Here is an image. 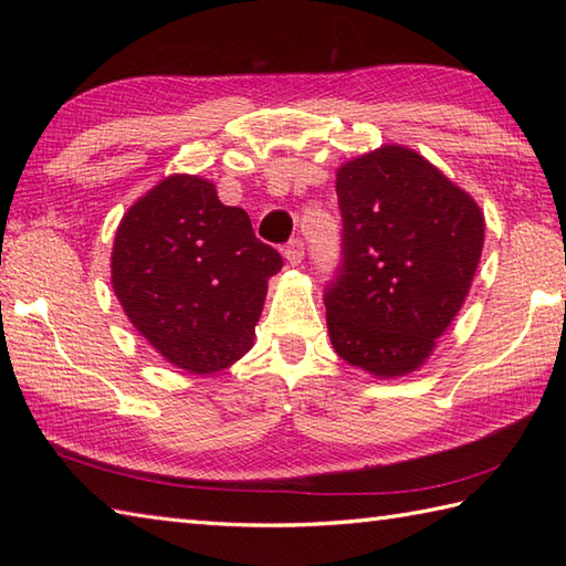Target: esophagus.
Wrapping results in <instances>:
<instances>
[{
	"mask_svg": "<svg viewBox=\"0 0 566 566\" xmlns=\"http://www.w3.org/2000/svg\"><path fill=\"white\" fill-rule=\"evenodd\" d=\"M282 255H284V260L290 262V264L302 262L304 260V240L302 238H292L290 243L282 248Z\"/></svg>",
	"mask_w": 566,
	"mask_h": 566,
	"instance_id": "34e87169",
	"label": "esophagus"
}]
</instances>
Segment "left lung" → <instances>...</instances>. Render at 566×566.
Wrapping results in <instances>:
<instances>
[{
	"label": "left lung",
	"mask_w": 566,
	"mask_h": 566,
	"mask_svg": "<svg viewBox=\"0 0 566 566\" xmlns=\"http://www.w3.org/2000/svg\"><path fill=\"white\" fill-rule=\"evenodd\" d=\"M343 260L328 284V335L347 365L403 377L430 357L472 286L484 213L423 155L381 146L335 175Z\"/></svg>",
	"instance_id": "left-lung-1"
}]
</instances>
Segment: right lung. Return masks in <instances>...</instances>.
Masks as SVG:
<instances>
[{"instance_id": "obj_1", "label": "right lung", "mask_w": 566, "mask_h": 566, "mask_svg": "<svg viewBox=\"0 0 566 566\" xmlns=\"http://www.w3.org/2000/svg\"><path fill=\"white\" fill-rule=\"evenodd\" d=\"M282 255L226 207L213 182L170 175L116 228L112 286L128 321L167 363L213 375L243 357Z\"/></svg>"}]
</instances>
